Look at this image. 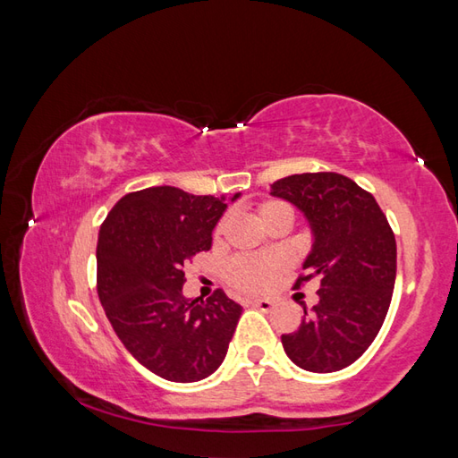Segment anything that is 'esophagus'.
Here are the masks:
<instances>
[{"instance_id": "34e87169", "label": "esophagus", "mask_w": 458, "mask_h": 458, "mask_svg": "<svg viewBox=\"0 0 458 458\" xmlns=\"http://www.w3.org/2000/svg\"><path fill=\"white\" fill-rule=\"evenodd\" d=\"M252 306L258 308V310H262V311H272L274 306H276V301L270 300V298H254Z\"/></svg>"}]
</instances>
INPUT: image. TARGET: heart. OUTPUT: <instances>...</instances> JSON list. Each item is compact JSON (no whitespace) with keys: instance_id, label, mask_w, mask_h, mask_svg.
Here are the masks:
<instances>
[{"instance_id":"heart-1","label":"heart","mask_w":458,"mask_h":458,"mask_svg":"<svg viewBox=\"0 0 458 458\" xmlns=\"http://www.w3.org/2000/svg\"><path fill=\"white\" fill-rule=\"evenodd\" d=\"M276 212H292L284 202L270 200L258 206V220ZM285 267L282 256H240L228 266V282L244 292H259L272 284L274 277Z\"/></svg>"}]
</instances>
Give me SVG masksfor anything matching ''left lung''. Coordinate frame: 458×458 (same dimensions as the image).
<instances>
[{
	"instance_id": "left-lung-1",
	"label": "left lung",
	"mask_w": 458,
	"mask_h": 458,
	"mask_svg": "<svg viewBox=\"0 0 458 458\" xmlns=\"http://www.w3.org/2000/svg\"><path fill=\"white\" fill-rule=\"evenodd\" d=\"M311 230L301 267L318 277V303L303 306L293 334L282 335L290 360L311 373H334L360 360L389 311L397 276V244L377 200L337 173H303L272 184Z\"/></svg>"
}]
</instances>
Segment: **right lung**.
Wrapping results in <instances>:
<instances>
[{"label":"right lung","instance_id":"right-lung-1","mask_svg":"<svg viewBox=\"0 0 458 458\" xmlns=\"http://www.w3.org/2000/svg\"><path fill=\"white\" fill-rule=\"evenodd\" d=\"M152 186L116 202L98 230L97 292L114 334L140 365L174 383L218 369L242 306L222 290L206 301L182 293L184 262L210 250L228 200Z\"/></svg>","mask_w":458,"mask_h":458}]
</instances>
